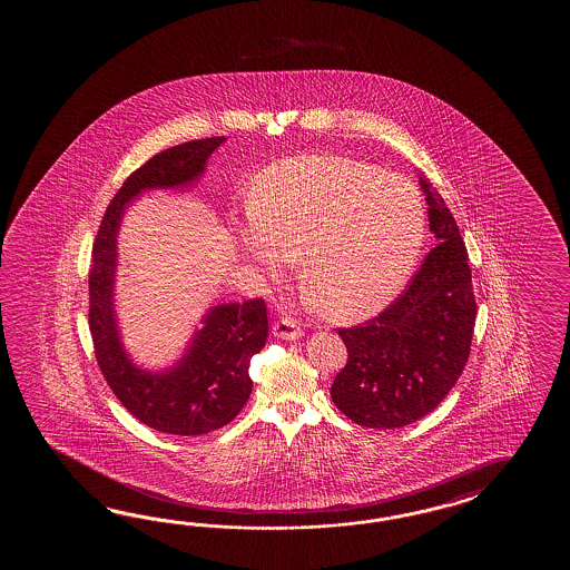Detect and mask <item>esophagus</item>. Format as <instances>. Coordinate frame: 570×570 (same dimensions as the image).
Returning a JSON list of instances; mask_svg holds the SVG:
<instances>
[{"instance_id":"obj_1","label":"esophagus","mask_w":570,"mask_h":570,"mask_svg":"<svg viewBox=\"0 0 570 570\" xmlns=\"http://www.w3.org/2000/svg\"><path fill=\"white\" fill-rule=\"evenodd\" d=\"M273 336L283 340H299L303 336L302 327L297 326L293 320H279L273 324Z\"/></svg>"}]
</instances>
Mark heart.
Listing matches in <instances>:
<instances>
[{"instance_id":"1","label":"heart","mask_w":570,"mask_h":570,"mask_svg":"<svg viewBox=\"0 0 570 570\" xmlns=\"http://www.w3.org/2000/svg\"><path fill=\"white\" fill-rule=\"evenodd\" d=\"M232 232L244 261L271 277L299 255L307 299L327 317L358 322L410 283L428 222L412 183L352 158L302 157L265 170Z\"/></svg>"}]
</instances>
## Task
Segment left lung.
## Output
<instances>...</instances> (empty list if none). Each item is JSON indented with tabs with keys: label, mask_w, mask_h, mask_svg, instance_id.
<instances>
[{
	"label": "left lung",
	"mask_w": 570,
	"mask_h": 570,
	"mask_svg": "<svg viewBox=\"0 0 570 570\" xmlns=\"http://www.w3.org/2000/svg\"><path fill=\"white\" fill-rule=\"evenodd\" d=\"M420 187L436 246L383 314L338 330L348 361L330 395L364 428L393 430L434 412L471 352L476 302L466 246L442 195L425 177Z\"/></svg>",
	"instance_id": "8db88e82"
}]
</instances>
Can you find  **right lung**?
Here are the masks:
<instances>
[{
    "mask_svg": "<svg viewBox=\"0 0 570 570\" xmlns=\"http://www.w3.org/2000/svg\"><path fill=\"white\" fill-rule=\"evenodd\" d=\"M226 138H204L173 146L124 181L111 199L94 244L89 273V330L96 358L109 389L142 424L173 434L199 436L230 424L250 397V358L268 334L263 299L212 305L177 363L148 371L134 363L121 344L114 283L118 232L130 202L153 189H185L202 179L207 158Z\"/></svg>",
    "mask_w": 570,
    "mask_h": 570,
    "instance_id": "add662e5",
    "label": "right lung"
}]
</instances>
